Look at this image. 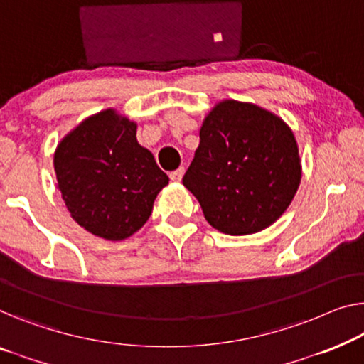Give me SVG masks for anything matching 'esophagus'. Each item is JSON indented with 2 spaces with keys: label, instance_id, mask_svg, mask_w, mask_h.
Returning <instances> with one entry per match:
<instances>
[{
  "label": "esophagus",
  "instance_id": "esophagus-1",
  "mask_svg": "<svg viewBox=\"0 0 364 364\" xmlns=\"http://www.w3.org/2000/svg\"><path fill=\"white\" fill-rule=\"evenodd\" d=\"M183 175H184V168L181 166V168H178L176 171H171V173H170V180H171V181H181Z\"/></svg>",
  "mask_w": 364,
  "mask_h": 364
}]
</instances>
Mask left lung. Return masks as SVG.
Wrapping results in <instances>:
<instances>
[{"label": "left lung", "instance_id": "left-lung-1", "mask_svg": "<svg viewBox=\"0 0 364 364\" xmlns=\"http://www.w3.org/2000/svg\"><path fill=\"white\" fill-rule=\"evenodd\" d=\"M199 139L183 184L214 229L248 235L283 215L302 173L294 134L283 119L227 100L205 116Z\"/></svg>", "mask_w": 364, "mask_h": 364}]
</instances>
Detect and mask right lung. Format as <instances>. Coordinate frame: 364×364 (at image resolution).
<instances>
[{"instance_id":"obj_1","label":"right lung","mask_w":364,"mask_h":364,"mask_svg":"<svg viewBox=\"0 0 364 364\" xmlns=\"http://www.w3.org/2000/svg\"><path fill=\"white\" fill-rule=\"evenodd\" d=\"M137 126L106 109L85 119L53 155L62 198L78 224L96 237L124 240L149 220L168 184L151 151L139 145Z\"/></svg>"}]
</instances>
